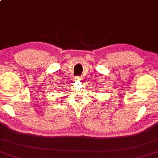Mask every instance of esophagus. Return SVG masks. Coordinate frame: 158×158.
Wrapping results in <instances>:
<instances>
[{
	"label": "esophagus",
	"instance_id": "esophagus-1",
	"mask_svg": "<svg viewBox=\"0 0 158 158\" xmlns=\"http://www.w3.org/2000/svg\"><path fill=\"white\" fill-rule=\"evenodd\" d=\"M81 79H82V78H81V77H76L74 78V80L75 81H79V80H81Z\"/></svg>",
	"mask_w": 158,
	"mask_h": 158
}]
</instances>
